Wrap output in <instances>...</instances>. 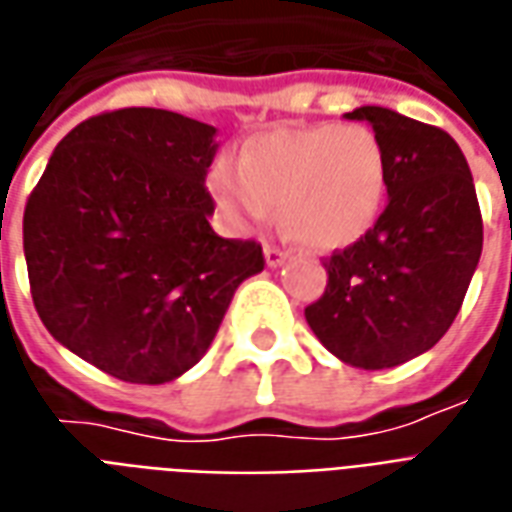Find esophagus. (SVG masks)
I'll return each instance as SVG.
<instances>
[{"mask_svg":"<svg viewBox=\"0 0 512 512\" xmlns=\"http://www.w3.org/2000/svg\"><path fill=\"white\" fill-rule=\"evenodd\" d=\"M264 259H267V267L275 270V267H281L283 261L289 259V253L283 251V248H278V245H267V248H264Z\"/></svg>","mask_w":512,"mask_h":512,"instance_id":"esophagus-1","label":"esophagus"}]
</instances>
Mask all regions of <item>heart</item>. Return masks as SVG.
Masks as SVG:
<instances>
[{"label": "heart", "instance_id": "obj_1", "mask_svg": "<svg viewBox=\"0 0 512 512\" xmlns=\"http://www.w3.org/2000/svg\"><path fill=\"white\" fill-rule=\"evenodd\" d=\"M218 207L251 229L281 204L283 229L313 251H341L374 229L387 199V158L368 125H305L242 144L237 169L210 171Z\"/></svg>", "mask_w": 512, "mask_h": 512}]
</instances>
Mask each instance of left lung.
Returning <instances> with one entry per match:
<instances>
[{
    "instance_id": "obj_1",
    "label": "left lung",
    "mask_w": 512,
    "mask_h": 512,
    "mask_svg": "<svg viewBox=\"0 0 512 512\" xmlns=\"http://www.w3.org/2000/svg\"><path fill=\"white\" fill-rule=\"evenodd\" d=\"M343 117L382 141L387 207L363 240L324 261L327 289L305 319L338 360L382 371L450 330L483 251V218L469 163L445 130L382 106Z\"/></svg>"
}]
</instances>
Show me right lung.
I'll return each instance as SVG.
<instances>
[{"instance_id":"obj_1","label":"right lung","mask_w":512,"mask_h":512,"mask_svg":"<svg viewBox=\"0 0 512 512\" xmlns=\"http://www.w3.org/2000/svg\"><path fill=\"white\" fill-rule=\"evenodd\" d=\"M215 128L163 108L89 117L54 149L24 210L37 316L122 382L177 379L210 349L261 245L223 240L207 169Z\"/></svg>"}]
</instances>
